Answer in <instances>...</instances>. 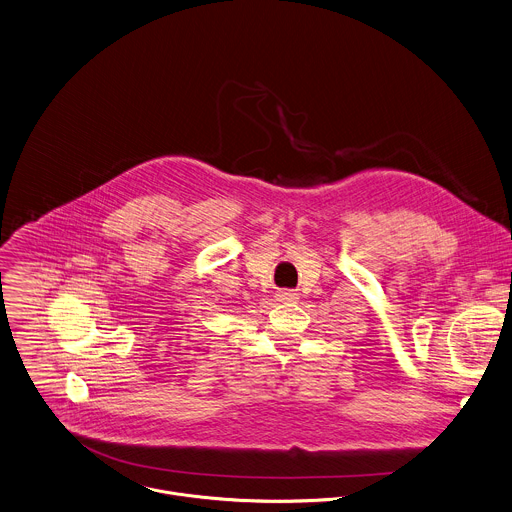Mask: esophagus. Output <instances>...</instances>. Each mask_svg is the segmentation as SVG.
Segmentation results:
<instances>
[{
  "label": "esophagus",
  "mask_w": 512,
  "mask_h": 512,
  "mask_svg": "<svg viewBox=\"0 0 512 512\" xmlns=\"http://www.w3.org/2000/svg\"><path fill=\"white\" fill-rule=\"evenodd\" d=\"M277 301H279V303H291V301H297V293H295V291H291V289L279 291V293H277Z\"/></svg>",
  "instance_id": "34e87169"
}]
</instances>
